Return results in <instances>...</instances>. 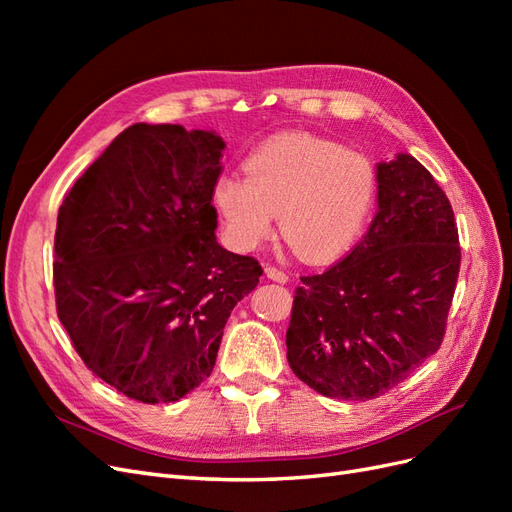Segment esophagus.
Instances as JSON below:
<instances>
[{
  "mask_svg": "<svg viewBox=\"0 0 512 512\" xmlns=\"http://www.w3.org/2000/svg\"><path fill=\"white\" fill-rule=\"evenodd\" d=\"M265 275L269 280L277 282V284H286L288 282V275L282 269H275V267H265Z\"/></svg>",
  "mask_w": 512,
  "mask_h": 512,
  "instance_id": "1",
  "label": "esophagus"
}]
</instances>
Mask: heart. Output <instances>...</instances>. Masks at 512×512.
Listing matches in <instances>:
<instances>
[{
    "mask_svg": "<svg viewBox=\"0 0 512 512\" xmlns=\"http://www.w3.org/2000/svg\"><path fill=\"white\" fill-rule=\"evenodd\" d=\"M245 177L222 173L213 205L226 241L254 252L275 226L314 265L342 258L359 241L376 205V168L359 151L309 134L260 145L243 164Z\"/></svg>",
    "mask_w": 512,
    "mask_h": 512,
    "instance_id": "obj_1",
    "label": "heart"
}]
</instances>
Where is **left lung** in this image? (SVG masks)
<instances>
[{
  "label": "left lung",
  "instance_id": "8db88e82",
  "mask_svg": "<svg viewBox=\"0 0 512 512\" xmlns=\"http://www.w3.org/2000/svg\"><path fill=\"white\" fill-rule=\"evenodd\" d=\"M378 213L335 267L301 277L286 333L294 376L367 401L436 354L459 275L453 207L410 153L376 164Z\"/></svg>",
  "mask_w": 512,
  "mask_h": 512
}]
</instances>
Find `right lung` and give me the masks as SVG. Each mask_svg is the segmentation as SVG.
<instances>
[{
  "instance_id": "1",
  "label": "right lung",
  "mask_w": 512,
  "mask_h": 512,
  "mask_svg": "<svg viewBox=\"0 0 512 512\" xmlns=\"http://www.w3.org/2000/svg\"><path fill=\"white\" fill-rule=\"evenodd\" d=\"M224 147L213 130L134 123L57 213V316L85 365L143 404L209 378L230 312L262 275L215 237Z\"/></svg>"
}]
</instances>
